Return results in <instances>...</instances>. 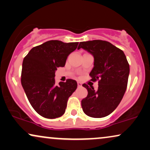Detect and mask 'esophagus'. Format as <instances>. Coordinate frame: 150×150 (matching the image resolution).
Instances as JSON below:
<instances>
[{
    "label": "esophagus",
    "instance_id": "1",
    "mask_svg": "<svg viewBox=\"0 0 150 150\" xmlns=\"http://www.w3.org/2000/svg\"><path fill=\"white\" fill-rule=\"evenodd\" d=\"M81 83L79 82V81H77V86H78V87H81Z\"/></svg>",
    "mask_w": 150,
    "mask_h": 150
}]
</instances>
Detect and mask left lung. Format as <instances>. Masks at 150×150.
Returning a JSON list of instances; mask_svg holds the SVG:
<instances>
[{"instance_id":"obj_1","label":"left lung","mask_w":150,"mask_h":150,"mask_svg":"<svg viewBox=\"0 0 150 150\" xmlns=\"http://www.w3.org/2000/svg\"><path fill=\"white\" fill-rule=\"evenodd\" d=\"M83 48L93 56V68L89 75L93 81L99 79L98 90L82 85L88 96L81 100L85 114L92 117H103L116 109L125 93L129 65L124 52L106 41H83L77 50Z\"/></svg>"}]
</instances>
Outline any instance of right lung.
<instances>
[{
  "instance_id": "1",
  "label": "right lung",
  "mask_w": 150,
  "mask_h": 150,
  "mask_svg": "<svg viewBox=\"0 0 150 150\" xmlns=\"http://www.w3.org/2000/svg\"><path fill=\"white\" fill-rule=\"evenodd\" d=\"M78 42L51 40L34 47L24 58L21 84L30 105L41 116L53 119L65 113L68 99L77 87V81L68 79L55 84V72L64 67L68 56Z\"/></svg>"
}]
</instances>
